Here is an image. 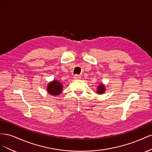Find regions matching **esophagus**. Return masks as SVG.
I'll use <instances>...</instances> for the list:
<instances>
[{"mask_svg": "<svg viewBox=\"0 0 152 152\" xmlns=\"http://www.w3.org/2000/svg\"><path fill=\"white\" fill-rule=\"evenodd\" d=\"M73 78H74V79H80L81 77H80L79 75L76 74V75H74V77H73Z\"/></svg>", "mask_w": 152, "mask_h": 152, "instance_id": "1", "label": "esophagus"}]
</instances>
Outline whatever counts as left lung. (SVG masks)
<instances>
[{
	"label": "left lung",
	"mask_w": 152,
	"mask_h": 152,
	"mask_svg": "<svg viewBox=\"0 0 152 152\" xmlns=\"http://www.w3.org/2000/svg\"><path fill=\"white\" fill-rule=\"evenodd\" d=\"M105 91V88H104V86L103 84H101V85H99L98 87V91H97V93L98 94H102Z\"/></svg>",
	"instance_id": "left-lung-1"
}]
</instances>
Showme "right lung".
<instances>
[{
    "instance_id": "add662e5",
    "label": "right lung",
    "mask_w": 152,
    "mask_h": 152,
    "mask_svg": "<svg viewBox=\"0 0 152 152\" xmlns=\"http://www.w3.org/2000/svg\"><path fill=\"white\" fill-rule=\"evenodd\" d=\"M63 86L60 82L56 80H54L53 82H50L47 87V90L50 94L53 96H56L61 93Z\"/></svg>"
}]
</instances>
